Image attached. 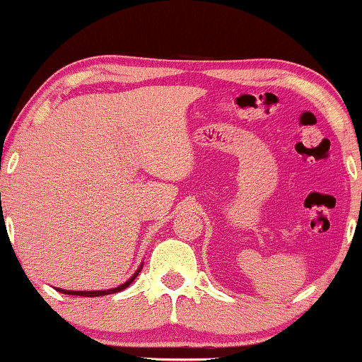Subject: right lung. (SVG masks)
Listing matches in <instances>:
<instances>
[{
  "label": "right lung",
  "mask_w": 362,
  "mask_h": 362,
  "mask_svg": "<svg viewBox=\"0 0 362 362\" xmlns=\"http://www.w3.org/2000/svg\"><path fill=\"white\" fill-rule=\"evenodd\" d=\"M139 269H143V267H139ZM139 269H138V272H139ZM138 272H136L134 276L131 277V279L126 281V282H124V284H120V286H117V288H114V289H107V291H66V289H57V291H59V293H62V294H71V296H85V298L105 296V294H114V293H119V291L126 289L127 286L131 284V282L136 279V276H138Z\"/></svg>",
  "instance_id": "obj_1"
}]
</instances>
